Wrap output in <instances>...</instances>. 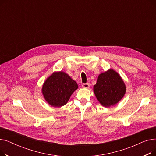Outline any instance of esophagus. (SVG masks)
<instances>
[{"label": "esophagus", "mask_w": 156, "mask_h": 156, "mask_svg": "<svg viewBox=\"0 0 156 156\" xmlns=\"http://www.w3.org/2000/svg\"><path fill=\"white\" fill-rule=\"evenodd\" d=\"M89 87H90L89 83H83L82 85V87L84 88H88Z\"/></svg>", "instance_id": "esophagus-1"}]
</instances>
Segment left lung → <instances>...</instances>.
Instances as JSON below:
<instances>
[{
    "instance_id": "left-lung-1",
    "label": "left lung",
    "mask_w": 156,
    "mask_h": 156,
    "mask_svg": "<svg viewBox=\"0 0 156 156\" xmlns=\"http://www.w3.org/2000/svg\"><path fill=\"white\" fill-rule=\"evenodd\" d=\"M126 90L123 80L112 69L100 74L94 86V92L98 101L105 108L118 103L124 97Z\"/></svg>"
}]
</instances>
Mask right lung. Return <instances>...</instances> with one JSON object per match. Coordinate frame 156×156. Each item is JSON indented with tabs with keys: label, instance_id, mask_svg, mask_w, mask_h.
Here are the masks:
<instances>
[{
	"label": "right lung",
	"instance_id": "right-lung-1",
	"mask_svg": "<svg viewBox=\"0 0 156 156\" xmlns=\"http://www.w3.org/2000/svg\"><path fill=\"white\" fill-rule=\"evenodd\" d=\"M78 86L68 74L54 72L43 84L42 92L45 100L52 107L59 108L66 104Z\"/></svg>",
	"mask_w": 156,
	"mask_h": 156
}]
</instances>
